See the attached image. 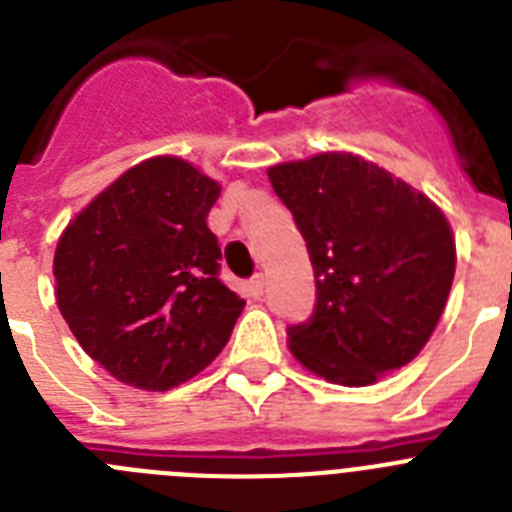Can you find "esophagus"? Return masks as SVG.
I'll list each match as a JSON object with an SVG mask.
<instances>
[{
    "instance_id": "34e87169",
    "label": "esophagus",
    "mask_w": 512,
    "mask_h": 512,
    "mask_svg": "<svg viewBox=\"0 0 512 512\" xmlns=\"http://www.w3.org/2000/svg\"><path fill=\"white\" fill-rule=\"evenodd\" d=\"M246 289L253 300H259V297L264 295V274H253V277L246 282Z\"/></svg>"
}]
</instances>
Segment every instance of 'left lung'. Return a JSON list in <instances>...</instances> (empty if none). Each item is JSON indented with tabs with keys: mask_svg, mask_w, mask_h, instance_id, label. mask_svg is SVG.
<instances>
[{
	"mask_svg": "<svg viewBox=\"0 0 512 512\" xmlns=\"http://www.w3.org/2000/svg\"><path fill=\"white\" fill-rule=\"evenodd\" d=\"M307 243L318 300L289 325L292 354L328 382L364 387L420 354L454 282V235L425 194L354 153L269 169Z\"/></svg>",
	"mask_w": 512,
	"mask_h": 512,
	"instance_id": "left-lung-1",
	"label": "left lung"
}]
</instances>
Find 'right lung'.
Wrapping results in <instances>:
<instances>
[{
	"label": "right lung",
	"mask_w": 512,
	"mask_h": 512,
	"mask_svg": "<svg viewBox=\"0 0 512 512\" xmlns=\"http://www.w3.org/2000/svg\"><path fill=\"white\" fill-rule=\"evenodd\" d=\"M220 187L174 156L148 158L63 230L56 300L81 348L120 382L164 392L200 374L246 302L220 279L207 228Z\"/></svg>",
	"instance_id": "1"
}]
</instances>
